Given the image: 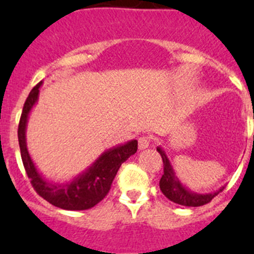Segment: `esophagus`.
Instances as JSON below:
<instances>
[{
    "mask_svg": "<svg viewBox=\"0 0 254 254\" xmlns=\"http://www.w3.org/2000/svg\"><path fill=\"white\" fill-rule=\"evenodd\" d=\"M150 146V137L147 136H142V137L138 138V149L145 150Z\"/></svg>",
    "mask_w": 254,
    "mask_h": 254,
    "instance_id": "obj_1",
    "label": "esophagus"
}]
</instances>
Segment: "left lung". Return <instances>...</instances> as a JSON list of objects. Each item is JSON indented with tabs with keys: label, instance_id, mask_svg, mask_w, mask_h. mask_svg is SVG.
<instances>
[{
	"label": "left lung",
	"instance_id": "8db88e82",
	"mask_svg": "<svg viewBox=\"0 0 254 254\" xmlns=\"http://www.w3.org/2000/svg\"><path fill=\"white\" fill-rule=\"evenodd\" d=\"M156 150L161 155L164 163V174L161 177L160 182H159L160 190L163 192L164 196L167 197L168 199H170V201H173V202L182 206H188V207H197V206H202L208 203L215 196H217L219 192L224 190V187H221L217 190H215V192H210V193H198V192L190 190L178 178L172 161L169 160L163 147L158 146Z\"/></svg>",
	"mask_w": 254,
	"mask_h": 254
}]
</instances>
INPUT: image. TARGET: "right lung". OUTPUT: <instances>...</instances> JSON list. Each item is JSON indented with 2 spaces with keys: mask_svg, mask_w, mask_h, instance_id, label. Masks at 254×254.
Segmentation results:
<instances>
[{
  "mask_svg": "<svg viewBox=\"0 0 254 254\" xmlns=\"http://www.w3.org/2000/svg\"><path fill=\"white\" fill-rule=\"evenodd\" d=\"M43 81L33 87L22 108L19 123L20 152L25 167L26 174L30 178L31 185L39 196L56 207L69 211H80L91 208L99 203L111 190L112 182L117 172L127 159L137 151V140L127 141L117 146L105 150L95 159L84 172L73 177L71 181L55 182L48 181L35 167L31 159L26 143V126L31 109L35 107L39 98V89Z\"/></svg>",
  "mask_w": 254,
  "mask_h": 254,
  "instance_id": "add662e5",
  "label": "right lung"
}]
</instances>
